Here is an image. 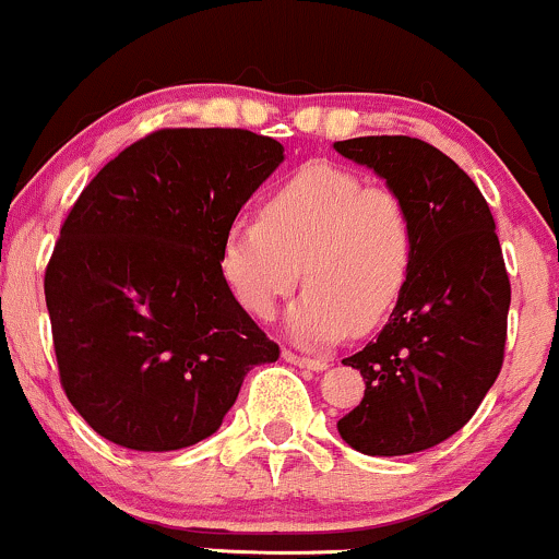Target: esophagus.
Returning <instances> with one entry per match:
<instances>
[{
  "mask_svg": "<svg viewBox=\"0 0 559 559\" xmlns=\"http://www.w3.org/2000/svg\"><path fill=\"white\" fill-rule=\"evenodd\" d=\"M284 360L286 364H294V366H299V369H308V371H323L329 366L326 360L308 358V355H297V353H292V349H284Z\"/></svg>",
  "mask_w": 559,
  "mask_h": 559,
  "instance_id": "obj_1",
  "label": "esophagus"
}]
</instances>
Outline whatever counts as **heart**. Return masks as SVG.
I'll return each mask as SVG.
<instances>
[{
	"instance_id": "obj_1",
	"label": "heart",
	"mask_w": 559,
	"mask_h": 559,
	"mask_svg": "<svg viewBox=\"0 0 559 559\" xmlns=\"http://www.w3.org/2000/svg\"><path fill=\"white\" fill-rule=\"evenodd\" d=\"M414 257V217L395 188L310 162L270 190L260 217L233 219L219 267L257 318L302 278L308 292L286 312V331L321 347L377 329L406 292Z\"/></svg>"
}]
</instances>
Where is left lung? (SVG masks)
<instances>
[{"label": "left lung", "instance_id": "1", "mask_svg": "<svg viewBox=\"0 0 559 559\" xmlns=\"http://www.w3.org/2000/svg\"><path fill=\"white\" fill-rule=\"evenodd\" d=\"M334 148L406 199L416 257L388 326L342 360L364 401L336 421L349 449L406 456L472 419L504 364L512 289L493 214L456 162L406 134L340 140Z\"/></svg>", "mask_w": 559, "mask_h": 559}]
</instances>
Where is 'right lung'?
<instances>
[{"label": "right lung", "mask_w": 559, "mask_h": 559, "mask_svg": "<svg viewBox=\"0 0 559 559\" xmlns=\"http://www.w3.org/2000/svg\"><path fill=\"white\" fill-rule=\"evenodd\" d=\"M284 162L249 130H158L92 177L45 273L60 384L97 435L177 451L223 425L281 349L233 297L228 225Z\"/></svg>", "instance_id": "obj_1"}]
</instances>
